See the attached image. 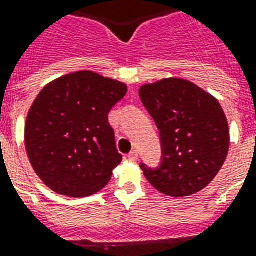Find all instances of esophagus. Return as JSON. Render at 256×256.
I'll list each match as a JSON object with an SVG mask.
<instances>
[{
    "instance_id": "esophagus-1",
    "label": "esophagus",
    "mask_w": 256,
    "mask_h": 256,
    "mask_svg": "<svg viewBox=\"0 0 256 256\" xmlns=\"http://www.w3.org/2000/svg\"><path fill=\"white\" fill-rule=\"evenodd\" d=\"M128 158L132 160V161H136V160H138V152H136V150H132V152L128 153Z\"/></svg>"
}]
</instances>
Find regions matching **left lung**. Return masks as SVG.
<instances>
[{
	"mask_svg": "<svg viewBox=\"0 0 256 256\" xmlns=\"http://www.w3.org/2000/svg\"><path fill=\"white\" fill-rule=\"evenodd\" d=\"M160 130L161 164L141 169L158 192L182 198L200 192L223 166L230 148L227 118L220 103L184 79H164L140 90Z\"/></svg>",
	"mask_w": 256,
	"mask_h": 256,
	"instance_id": "left-lung-1",
	"label": "left lung"
}]
</instances>
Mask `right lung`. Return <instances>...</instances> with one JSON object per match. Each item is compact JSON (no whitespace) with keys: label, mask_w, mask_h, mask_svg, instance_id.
<instances>
[{"label":"right lung","mask_w":256,"mask_h":256,"mask_svg":"<svg viewBox=\"0 0 256 256\" xmlns=\"http://www.w3.org/2000/svg\"><path fill=\"white\" fill-rule=\"evenodd\" d=\"M126 92L120 82L79 71L58 78L37 95L25 124V148L48 188L84 198L107 185L122 161L108 112Z\"/></svg>","instance_id":"obj_1"}]
</instances>
